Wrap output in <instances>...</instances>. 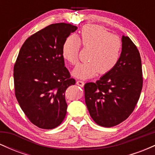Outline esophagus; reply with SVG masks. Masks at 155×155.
Listing matches in <instances>:
<instances>
[{
  "label": "esophagus",
  "mask_w": 155,
  "mask_h": 155,
  "mask_svg": "<svg viewBox=\"0 0 155 155\" xmlns=\"http://www.w3.org/2000/svg\"><path fill=\"white\" fill-rule=\"evenodd\" d=\"M76 84L82 87H84V82L83 81H81V80H78V81H76Z\"/></svg>",
  "instance_id": "34e87169"
}]
</instances>
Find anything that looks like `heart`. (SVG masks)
I'll use <instances>...</instances> for the list:
<instances>
[{
    "label": "heart",
    "mask_w": 155,
    "mask_h": 155,
    "mask_svg": "<svg viewBox=\"0 0 155 155\" xmlns=\"http://www.w3.org/2000/svg\"><path fill=\"white\" fill-rule=\"evenodd\" d=\"M81 44L90 48L88 62L76 65L72 75L78 79H87L100 72L106 74L116 66L120 59L122 41L118 36L112 35L102 27L86 25L79 35L68 37L62 47L63 58L71 64H75L79 58Z\"/></svg>",
    "instance_id": "b5f03b06"
}]
</instances>
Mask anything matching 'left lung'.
Masks as SVG:
<instances>
[{"mask_svg": "<svg viewBox=\"0 0 155 155\" xmlns=\"http://www.w3.org/2000/svg\"><path fill=\"white\" fill-rule=\"evenodd\" d=\"M142 86L140 53L131 39L122 35L116 66L95 83L84 84L85 103L92 120L106 127L123 122L136 107Z\"/></svg>", "mask_w": 155, "mask_h": 155, "instance_id": "left-lung-1", "label": "left lung"}]
</instances>
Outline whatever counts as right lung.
Masks as SVG:
<instances>
[{
    "label": "right lung",
    "mask_w": 155,
    "mask_h": 155,
    "mask_svg": "<svg viewBox=\"0 0 155 155\" xmlns=\"http://www.w3.org/2000/svg\"><path fill=\"white\" fill-rule=\"evenodd\" d=\"M77 30L67 23L46 27L23 44L14 67L15 96L29 120L42 129L59 126L65 117V92L75 84L65 67L62 47Z\"/></svg>",
    "instance_id": "obj_1"
}]
</instances>
